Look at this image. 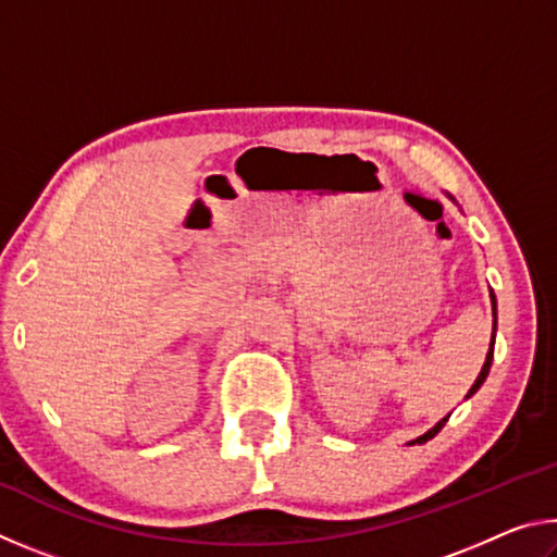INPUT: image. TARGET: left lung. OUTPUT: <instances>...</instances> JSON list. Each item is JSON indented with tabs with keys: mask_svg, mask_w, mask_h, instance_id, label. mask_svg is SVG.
<instances>
[{
	"mask_svg": "<svg viewBox=\"0 0 557 557\" xmlns=\"http://www.w3.org/2000/svg\"><path fill=\"white\" fill-rule=\"evenodd\" d=\"M449 196V194H447ZM449 199H451V196H449ZM451 201H455V199H451ZM488 297H492V312H494V334H492V344H488V354H486V361H484V366H482V371H479V375H476V381H474V385H471V388H469V393H467V398H471V395H474L479 388H482V385H484V381H486V375H488V369H492V361H494V338H496V295H494V289H488ZM449 420V414H447V418H442L440 422H437V425L435 428H432V430H428L425 432V435H420L418 440H412L410 442V445H414V442H418V445H422V442H428V440H432V437H435L437 435V432L442 430V428H445V422Z\"/></svg>",
	"mask_w": 557,
	"mask_h": 557,
	"instance_id": "left-lung-1",
	"label": "left lung"
}]
</instances>
